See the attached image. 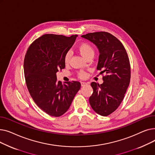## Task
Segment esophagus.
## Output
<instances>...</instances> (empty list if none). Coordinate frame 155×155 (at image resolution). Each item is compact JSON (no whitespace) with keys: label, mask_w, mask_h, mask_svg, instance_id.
<instances>
[{"label":"esophagus","mask_w":155,"mask_h":155,"mask_svg":"<svg viewBox=\"0 0 155 155\" xmlns=\"http://www.w3.org/2000/svg\"><path fill=\"white\" fill-rule=\"evenodd\" d=\"M86 85H87V83H86L85 82H81V85H82V87H84V86H85Z\"/></svg>","instance_id":"obj_1"}]
</instances>
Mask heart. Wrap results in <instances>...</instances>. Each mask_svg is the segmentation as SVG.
I'll return each instance as SVG.
<instances>
[{"label": "heart", "mask_w": 155, "mask_h": 155, "mask_svg": "<svg viewBox=\"0 0 155 155\" xmlns=\"http://www.w3.org/2000/svg\"><path fill=\"white\" fill-rule=\"evenodd\" d=\"M77 50L80 52V53L86 59L89 56H94L95 53L94 48L92 46V45H91L88 43H82L80 44L77 47ZM71 57V52L69 51L64 55V63L66 64L68 63L70 60ZM79 77L80 78H85L86 77V73L82 71H80L79 73Z\"/></svg>", "instance_id": "b5f03b06"}]
</instances>
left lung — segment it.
Returning a JSON list of instances; mask_svg holds the SVG:
<instances>
[{"instance_id":"1","label":"left lung","mask_w":155,"mask_h":155,"mask_svg":"<svg viewBox=\"0 0 155 155\" xmlns=\"http://www.w3.org/2000/svg\"><path fill=\"white\" fill-rule=\"evenodd\" d=\"M81 37L93 43L99 51L97 69L105 73L104 82H92L93 94L89 102L93 110L102 116L114 112L123 101L131 78V67L123 44L107 32H95Z\"/></svg>"}]
</instances>
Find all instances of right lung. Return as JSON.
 Masks as SVG:
<instances>
[{"instance_id": "add662e5", "label": "right lung", "mask_w": 155, "mask_h": 155, "mask_svg": "<svg viewBox=\"0 0 155 155\" xmlns=\"http://www.w3.org/2000/svg\"><path fill=\"white\" fill-rule=\"evenodd\" d=\"M77 37L44 35L29 46L24 58V77L29 92L38 106L53 117L61 116L68 110L81 87L77 81L63 85L56 78V72L65 67L64 55Z\"/></svg>"}]
</instances>
